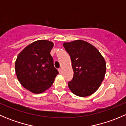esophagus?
Here are the masks:
<instances>
[{"label":"esophagus","instance_id":"esophagus-1","mask_svg":"<svg viewBox=\"0 0 126 126\" xmlns=\"http://www.w3.org/2000/svg\"><path fill=\"white\" fill-rule=\"evenodd\" d=\"M58 71H59L60 74H62V68H59V69H58Z\"/></svg>","mask_w":126,"mask_h":126}]
</instances>
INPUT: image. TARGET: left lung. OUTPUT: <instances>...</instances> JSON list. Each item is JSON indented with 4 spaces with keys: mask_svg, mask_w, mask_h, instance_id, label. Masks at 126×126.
<instances>
[{
    "mask_svg": "<svg viewBox=\"0 0 126 126\" xmlns=\"http://www.w3.org/2000/svg\"><path fill=\"white\" fill-rule=\"evenodd\" d=\"M63 45L70 55L74 71L73 78L68 82L70 90L80 97L93 94L105 77L104 57L94 46L85 41L78 39Z\"/></svg>",
    "mask_w": 126,
    "mask_h": 126,
    "instance_id": "obj_1",
    "label": "left lung"
}]
</instances>
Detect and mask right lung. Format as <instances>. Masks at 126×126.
<instances>
[{
    "mask_svg": "<svg viewBox=\"0 0 126 126\" xmlns=\"http://www.w3.org/2000/svg\"><path fill=\"white\" fill-rule=\"evenodd\" d=\"M53 47L54 43L50 41H36L25 47L17 56L15 62L17 78L32 93L44 92L52 85L58 74L50 54Z\"/></svg>",
    "mask_w": 126,
    "mask_h": 126,
    "instance_id": "add662e5",
    "label": "right lung"
}]
</instances>
